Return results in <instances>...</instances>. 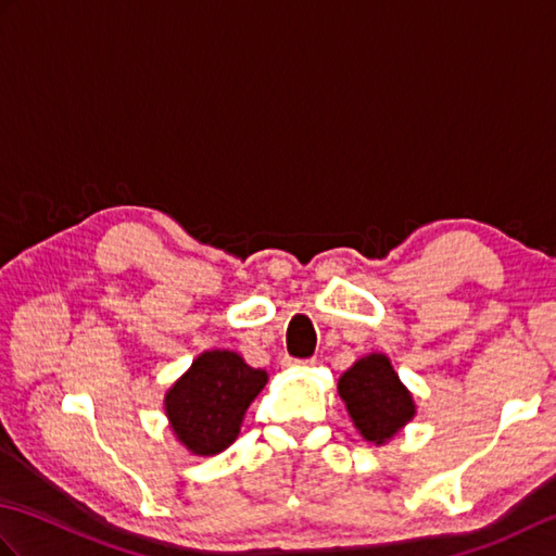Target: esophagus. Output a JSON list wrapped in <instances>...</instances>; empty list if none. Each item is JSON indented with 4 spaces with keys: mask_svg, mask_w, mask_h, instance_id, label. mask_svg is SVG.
Returning <instances> with one entry per match:
<instances>
[{
    "mask_svg": "<svg viewBox=\"0 0 556 556\" xmlns=\"http://www.w3.org/2000/svg\"><path fill=\"white\" fill-rule=\"evenodd\" d=\"M313 361H299V358H289L285 356V361H281V365H287V368H301V365H311Z\"/></svg>",
    "mask_w": 556,
    "mask_h": 556,
    "instance_id": "1",
    "label": "esophagus"
}]
</instances>
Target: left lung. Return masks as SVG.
<instances>
[{
	"label": "left lung",
	"mask_w": 556,
	"mask_h": 556,
	"mask_svg": "<svg viewBox=\"0 0 556 556\" xmlns=\"http://www.w3.org/2000/svg\"><path fill=\"white\" fill-rule=\"evenodd\" d=\"M339 396L363 440L384 444L416 416V401L384 353H370L339 377Z\"/></svg>",
	"instance_id": "8db88e82"
}]
</instances>
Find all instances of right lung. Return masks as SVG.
Wrapping results in <instances>:
<instances>
[{"instance_id": "obj_1", "label": "right lung", "mask_w": 556, "mask_h": 556, "mask_svg": "<svg viewBox=\"0 0 556 556\" xmlns=\"http://www.w3.org/2000/svg\"><path fill=\"white\" fill-rule=\"evenodd\" d=\"M265 384L267 372L236 351L200 353L164 396L169 428L191 454L215 456L239 437L245 410Z\"/></svg>"}]
</instances>
